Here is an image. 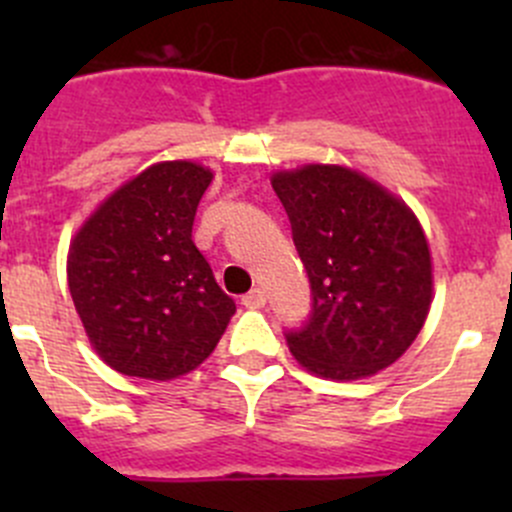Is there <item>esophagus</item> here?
<instances>
[{
    "label": "esophagus",
    "instance_id": "obj_1",
    "mask_svg": "<svg viewBox=\"0 0 512 512\" xmlns=\"http://www.w3.org/2000/svg\"><path fill=\"white\" fill-rule=\"evenodd\" d=\"M265 302H267V297L260 287H255V289H250L247 294H242V304H245L247 309H260V307H265Z\"/></svg>",
    "mask_w": 512,
    "mask_h": 512
}]
</instances>
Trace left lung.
Masks as SVG:
<instances>
[{
  "instance_id": "obj_1",
  "label": "left lung",
  "mask_w": 512,
  "mask_h": 512,
  "mask_svg": "<svg viewBox=\"0 0 512 512\" xmlns=\"http://www.w3.org/2000/svg\"><path fill=\"white\" fill-rule=\"evenodd\" d=\"M312 287V312L287 329L289 352L329 379L394 364L431 307V252L416 215L342 165H304L272 178Z\"/></svg>"
}]
</instances>
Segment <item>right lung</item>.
I'll return each mask as SVG.
<instances>
[{"instance_id":"1","label":"right lung","mask_w":512,"mask_h":512,"mask_svg":"<svg viewBox=\"0 0 512 512\" xmlns=\"http://www.w3.org/2000/svg\"><path fill=\"white\" fill-rule=\"evenodd\" d=\"M213 173L188 160L151 165L89 218L69 250V292L111 369L168 381L218 347L235 299L193 242Z\"/></svg>"}]
</instances>
